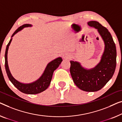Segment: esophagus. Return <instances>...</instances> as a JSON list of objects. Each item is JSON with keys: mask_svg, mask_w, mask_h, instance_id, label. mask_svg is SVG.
Here are the masks:
<instances>
[{"mask_svg": "<svg viewBox=\"0 0 122 122\" xmlns=\"http://www.w3.org/2000/svg\"><path fill=\"white\" fill-rule=\"evenodd\" d=\"M62 56H63V58H65V59H66V58H68L69 56H70V55H69V54H68V53H66H66L63 54Z\"/></svg>", "mask_w": 122, "mask_h": 122, "instance_id": "esophagus-1", "label": "esophagus"}]
</instances>
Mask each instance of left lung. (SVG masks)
Here are the masks:
<instances>
[{
    "label": "left lung",
    "instance_id": "1",
    "mask_svg": "<svg viewBox=\"0 0 122 122\" xmlns=\"http://www.w3.org/2000/svg\"><path fill=\"white\" fill-rule=\"evenodd\" d=\"M90 27L97 29L105 43L104 52L101 61L93 68L87 70L77 61H71L70 73L74 84L85 92L100 90L113 76L116 67V45L111 34L106 27L97 21L88 22Z\"/></svg>",
    "mask_w": 122,
    "mask_h": 122
}]
</instances>
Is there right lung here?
<instances>
[{"mask_svg":"<svg viewBox=\"0 0 122 122\" xmlns=\"http://www.w3.org/2000/svg\"><path fill=\"white\" fill-rule=\"evenodd\" d=\"M31 26V25L25 24L19 27L12 34L11 38L15 34L17 33L18 32L20 31L25 27ZM12 39V38H11L9 43L7 45L5 54V67L9 80L18 90H19L23 93L27 94H36L43 92V91L46 90L49 86L54 71L61 64V62L62 61V59L61 57H58L49 63L42 75L36 81L31 83H28V84L22 83L14 78L12 74H11L8 66V51L9 45L11 42Z\"/></svg>","mask_w":122,"mask_h":122,"instance_id":"obj_1","label":"right lung"}]
</instances>
